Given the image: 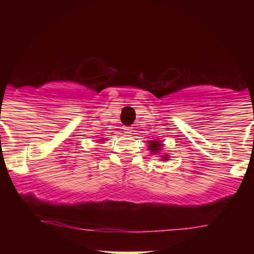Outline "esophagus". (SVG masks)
<instances>
[{
  "instance_id": "1",
  "label": "esophagus",
  "mask_w": 254,
  "mask_h": 254,
  "mask_svg": "<svg viewBox=\"0 0 254 254\" xmlns=\"http://www.w3.org/2000/svg\"><path fill=\"white\" fill-rule=\"evenodd\" d=\"M131 129H132V127H125V130H127V131H125V132H127V133H131V131H132Z\"/></svg>"
}]
</instances>
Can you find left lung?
I'll return each instance as SVG.
<instances>
[{
  "label": "left lung",
  "instance_id": "1",
  "mask_svg": "<svg viewBox=\"0 0 254 254\" xmlns=\"http://www.w3.org/2000/svg\"><path fill=\"white\" fill-rule=\"evenodd\" d=\"M149 148H150V150L153 151V153H156V151H159V149H161V143H159V142H156V141H153V142H149ZM168 156H164V160H166L167 159Z\"/></svg>",
  "mask_w": 254,
  "mask_h": 254
}]
</instances>
